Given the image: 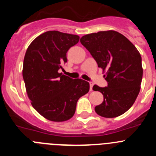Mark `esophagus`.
<instances>
[{"label":"esophagus","instance_id":"obj_1","mask_svg":"<svg viewBox=\"0 0 156 156\" xmlns=\"http://www.w3.org/2000/svg\"><path fill=\"white\" fill-rule=\"evenodd\" d=\"M92 88H93V84H92L91 83H90V90L91 91Z\"/></svg>","mask_w":156,"mask_h":156}]
</instances>
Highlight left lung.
Returning a JSON list of instances; mask_svg holds the SVG:
<instances>
[{
    "mask_svg": "<svg viewBox=\"0 0 156 156\" xmlns=\"http://www.w3.org/2000/svg\"><path fill=\"white\" fill-rule=\"evenodd\" d=\"M80 42L105 72L108 82L105 87H93L104 97L102 103L95 107L96 113L105 118L125 113L140 92L143 69L139 51L126 37L114 30L87 34Z\"/></svg>",
    "mask_w": 156,
    "mask_h": 156,
    "instance_id": "obj_1",
    "label": "left lung"
}]
</instances>
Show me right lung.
<instances>
[{
	"label": "right lung",
	"instance_id": "obj_1",
	"mask_svg": "<svg viewBox=\"0 0 156 156\" xmlns=\"http://www.w3.org/2000/svg\"><path fill=\"white\" fill-rule=\"evenodd\" d=\"M79 40L77 35L48 31L38 36L26 52L23 76L27 95L33 107L48 120L69 119L78 99L89 91L88 82L58 73L67 62L68 50Z\"/></svg>",
	"mask_w": 156,
	"mask_h": 156
}]
</instances>
